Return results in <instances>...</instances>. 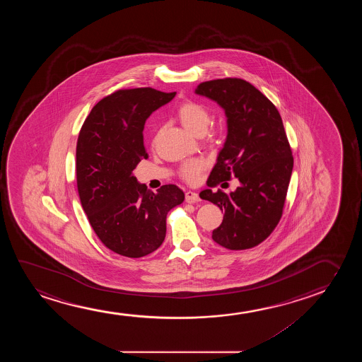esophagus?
<instances>
[{
    "label": "esophagus",
    "instance_id": "34e87169",
    "mask_svg": "<svg viewBox=\"0 0 362 362\" xmlns=\"http://www.w3.org/2000/svg\"><path fill=\"white\" fill-rule=\"evenodd\" d=\"M185 200H187L188 203H198V202H200V198H199L198 193L188 190V192L185 193Z\"/></svg>",
    "mask_w": 362,
    "mask_h": 362
}]
</instances>
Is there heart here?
I'll list each match as a JSON object with an SVG mask.
<instances>
[{"label":"heart","instance_id":"1","mask_svg":"<svg viewBox=\"0 0 362 362\" xmlns=\"http://www.w3.org/2000/svg\"><path fill=\"white\" fill-rule=\"evenodd\" d=\"M177 116L180 124L195 136L206 134L209 126L211 124V112L208 107L195 101H187L180 105ZM203 168L204 163L200 159H190L180 165L179 175L188 183H197Z\"/></svg>","mask_w":362,"mask_h":362}]
</instances>
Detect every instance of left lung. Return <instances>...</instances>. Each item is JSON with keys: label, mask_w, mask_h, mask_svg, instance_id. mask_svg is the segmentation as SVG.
Instances as JSON below:
<instances>
[{"label": "left lung", "mask_w": 362, "mask_h": 362, "mask_svg": "<svg viewBox=\"0 0 362 362\" xmlns=\"http://www.w3.org/2000/svg\"><path fill=\"white\" fill-rule=\"evenodd\" d=\"M195 93L216 101L228 117V137L209 175L208 187L240 180L235 192L200 198L216 204L223 223L213 240L228 250H247L264 241L282 218L293 169L292 149L277 107L248 81L238 78L210 80Z\"/></svg>", "instance_id": "left-lung-1"}]
</instances>
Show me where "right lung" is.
Instances as JSON below:
<instances>
[{"instance_id": "right-lung-1", "label": "right lung", "mask_w": 362, "mask_h": 362, "mask_svg": "<svg viewBox=\"0 0 362 362\" xmlns=\"http://www.w3.org/2000/svg\"><path fill=\"white\" fill-rule=\"evenodd\" d=\"M174 96L152 88L117 90L95 105L80 129L75 163L80 202L100 241L124 257L156 251L165 238L167 214L184 202L177 185L154 194L132 173L148 158L146 119Z\"/></svg>"}]
</instances>
